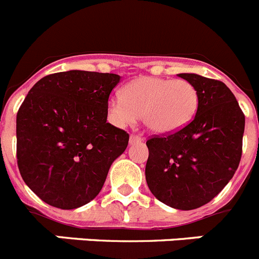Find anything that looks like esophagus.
<instances>
[{
	"mask_svg": "<svg viewBox=\"0 0 259 259\" xmlns=\"http://www.w3.org/2000/svg\"><path fill=\"white\" fill-rule=\"evenodd\" d=\"M142 140H144V139H142L141 136L132 134L131 136H130V144H136V142H141Z\"/></svg>",
	"mask_w": 259,
	"mask_h": 259,
	"instance_id": "esophagus-1",
	"label": "esophagus"
}]
</instances>
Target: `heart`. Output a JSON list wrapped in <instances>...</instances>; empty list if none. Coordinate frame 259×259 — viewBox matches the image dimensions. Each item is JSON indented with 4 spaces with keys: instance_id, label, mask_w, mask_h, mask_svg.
I'll list each match as a JSON object with an SVG mask.
<instances>
[{
    "instance_id": "obj_1",
    "label": "heart",
    "mask_w": 259,
    "mask_h": 259,
    "mask_svg": "<svg viewBox=\"0 0 259 259\" xmlns=\"http://www.w3.org/2000/svg\"><path fill=\"white\" fill-rule=\"evenodd\" d=\"M198 105V91L187 80L140 77L123 87L122 97L109 100V113L118 125L132 124L142 117L149 131L169 135L191 122Z\"/></svg>"
}]
</instances>
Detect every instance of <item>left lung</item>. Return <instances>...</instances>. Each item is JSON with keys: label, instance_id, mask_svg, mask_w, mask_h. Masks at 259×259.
<instances>
[{"label": "left lung", "instance_id": "1", "mask_svg": "<svg viewBox=\"0 0 259 259\" xmlns=\"http://www.w3.org/2000/svg\"><path fill=\"white\" fill-rule=\"evenodd\" d=\"M179 75L198 91V110L180 131L146 141L145 176L158 200L190 210L209 203L238 169L245 115L221 80L191 73Z\"/></svg>", "mask_w": 259, "mask_h": 259}]
</instances>
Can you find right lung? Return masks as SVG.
<instances>
[{"label":"right lung","instance_id":"add662e5","mask_svg":"<svg viewBox=\"0 0 259 259\" xmlns=\"http://www.w3.org/2000/svg\"><path fill=\"white\" fill-rule=\"evenodd\" d=\"M120 77L69 70L49 74L28 92L16 114V158L33 193L60 209L90 203L130 135L106 122Z\"/></svg>","mask_w":259,"mask_h":259}]
</instances>
